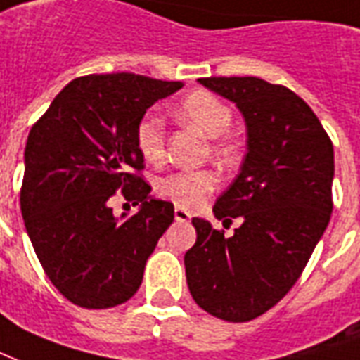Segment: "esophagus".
<instances>
[{
    "label": "esophagus",
    "instance_id": "esophagus-1",
    "mask_svg": "<svg viewBox=\"0 0 360 360\" xmlns=\"http://www.w3.org/2000/svg\"><path fill=\"white\" fill-rule=\"evenodd\" d=\"M173 217H175V221H181V223H187V221H191V212H187L185 207H175L173 210Z\"/></svg>",
    "mask_w": 360,
    "mask_h": 360
}]
</instances>
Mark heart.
Segmentation results:
<instances>
[{"label":"heart","instance_id":"1","mask_svg":"<svg viewBox=\"0 0 360 360\" xmlns=\"http://www.w3.org/2000/svg\"><path fill=\"white\" fill-rule=\"evenodd\" d=\"M173 118L194 127L210 139L207 153L219 162H229L234 145L221 139L233 122V112L221 98L207 91H194L172 110ZM135 145L146 162L158 164L164 158V127L158 118L141 120L135 129ZM217 187V175L212 169H179L156 183V193L183 207H198Z\"/></svg>","mask_w":360,"mask_h":360}]
</instances>
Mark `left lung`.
I'll return each instance as SVG.
<instances>
[{"instance_id": "obj_1", "label": "left lung", "mask_w": 360, "mask_h": 360, "mask_svg": "<svg viewBox=\"0 0 360 360\" xmlns=\"http://www.w3.org/2000/svg\"><path fill=\"white\" fill-rule=\"evenodd\" d=\"M246 122V156L215 200L233 236L194 217L185 254L193 300L210 315L246 322L276 305L300 278L332 214L334 146L302 97L265 79L202 78Z\"/></svg>"}]
</instances>
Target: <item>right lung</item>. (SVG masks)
<instances>
[{
    "instance_id": "obj_1",
    "label": "right lung",
    "mask_w": 360,
    "mask_h": 360,
    "mask_svg": "<svg viewBox=\"0 0 360 360\" xmlns=\"http://www.w3.org/2000/svg\"><path fill=\"white\" fill-rule=\"evenodd\" d=\"M181 87L129 72L76 78L30 129L20 191L24 225L49 281L74 305L108 309L127 302L173 223L172 202L150 196L135 173L145 164L135 129L156 101ZM118 190L140 204L131 218H116L108 206Z\"/></svg>"
}]
</instances>
